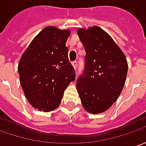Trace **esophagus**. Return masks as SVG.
Instances as JSON below:
<instances>
[{
	"mask_svg": "<svg viewBox=\"0 0 146 146\" xmlns=\"http://www.w3.org/2000/svg\"><path fill=\"white\" fill-rule=\"evenodd\" d=\"M72 65L73 66L74 69H77V67H78V63H77L76 61H73V62H72Z\"/></svg>",
	"mask_w": 146,
	"mask_h": 146,
	"instance_id": "esophagus-1",
	"label": "esophagus"
}]
</instances>
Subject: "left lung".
<instances>
[{
	"label": "left lung",
	"instance_id": "8db88e82",
	"mask_svg": "<svg viewBox=\"0 0 146 146\" xmlns=\"http://www.w3.org/2000/svg\"><path fill=\"white\" fill-rule=\"evenodd\" d=\"M78 35L86 53L84 73L77 80L79 97L86 111L103 113L123 90L128 62L122 50L100 27L79 28Z\"/></svg>",
	"mask_w": 146,
	"mask_h": 146
}]
</instances>
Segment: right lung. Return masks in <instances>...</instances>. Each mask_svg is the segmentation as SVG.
Listing matches in <instances>:
<instances>
[{
    "label": "right lung",
    "mask_w": 146,
    "mask_h": 146,
    "mask_svg": "<svg viewBox=\"0 0 146 146\" xmlns=\"http://www.w3.org/2000/svg\"><path fill=\"white\" fill-rule=\"evenodd\" d=\"M68 30L47 27L34 38L18 63L24 94L33 108L48 112L57 108L64 91L75 80L65 46Z\"/></svg>",
    "instance_id": "1"
}]
</instances>
